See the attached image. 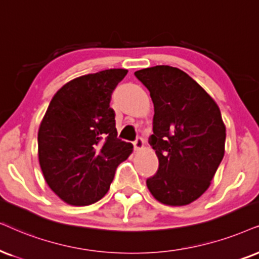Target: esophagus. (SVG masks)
<instances>
[{"mask_svg":"<svg viewBox=\"0 0 259 259\" xmlns=\"http://www.w3.org/2000/svg\"><path fill=\"white\" fill-rule=\"evenodd\" d=\"M143 143H145V141H143L142 137H137V139L134 141V148L136 150H140L143 148Z\"/></svg>","mask_w":259,"mask_h":259,"instance_id":"obj_1","label":"esophagus"}]
</instances>
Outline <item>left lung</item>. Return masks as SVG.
<instances>
[{"instance_id": "left-lung-1", "label": "left lung", "mask_w": 259, "mask_h": 259, "mask_svg": "<svg viewBox=\"0 0 259 259\" xmlns=\"http://www.w3.org/2000/svg\"><path fill=\"white\" fill-rule=\"evenodd\" d=\"M135 76L154 104L148 142L159 168L147 186L163 204H189L204 194L224 158L226 126L220 109L178 68L156 65L135 71Z\"/></svg>"}]
</instances>
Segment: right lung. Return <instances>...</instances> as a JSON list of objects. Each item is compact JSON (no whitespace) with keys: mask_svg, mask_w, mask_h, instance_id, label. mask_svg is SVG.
I'll return each instance as SVG.
<instances>
[{"mask_svg":"<svg viewBox=\"0 0 259 259\" xmlns=\"http://www.w3.org/2000/svg\"><path fill=\"white\" fill-rule=\"evenodd\" d=\"M126 69H107L65 83L50 101L38 132L39 163L52 191L71 205H88L109 191L133 145L117 137L114 88Z\"/></svg>","mask_w":259,"mask_h":259,"instance_id":"obj_1","label":"right lung"}]
</instances>
